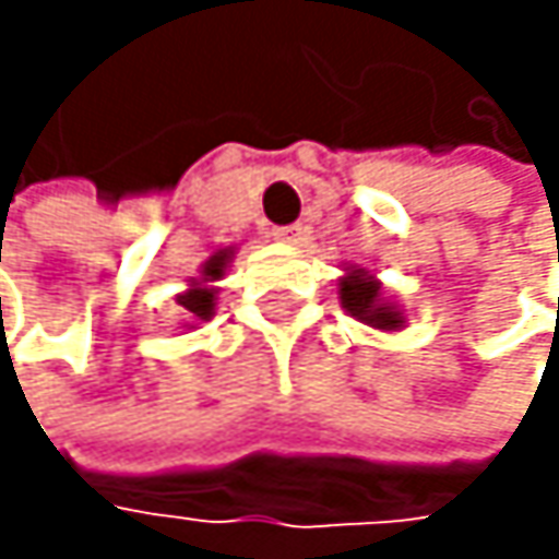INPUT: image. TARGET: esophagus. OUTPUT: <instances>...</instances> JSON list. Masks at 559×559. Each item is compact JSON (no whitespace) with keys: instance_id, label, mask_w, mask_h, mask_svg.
I'll use <instances>...</instances> for the list:
<instances>
[{"instance_id":"obj_1","label":"esophagus","mask_w":559,"mask_h":559,"mask_svg":"<svg viewBox=\"0 0 559 559\" xmlns=\"http://www.w3.org/2000/svg\"><path fill=\"white\" fill-rule=\"evenodd\" d=\"M274 238L282 241V245H301V241H305V227H301V224L277 227V230H274Z\"/></svg>"}]
</instances>
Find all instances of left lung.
I'll use <instances>...</instances> for the list:
<instances>
[{"label":"left lung","mask_w":559,"mask_h":559,"mask_svg":"<svg viewBox=\"0 0 559 559\" xmlns=\"http://www.w3.org/2000/svg\"><path fill=\"white\" fill-rule=\"evenodd\" d=\"M338 298L342 308L361 321V325L379 329V332H399L405 329V314L402 308L382 292V282L376 274H369L358 264H348L345 274L338 277Z\"/></svg>","instance_id":"1"}]
</instances>
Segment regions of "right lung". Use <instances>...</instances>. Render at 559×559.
<instances>
[{
    "mask_svg": "<svg viewBox=\"0 0 559 559\" xmlns=\"http://www.w3.org/2000/svg\"><path fill=\"white\" fill-rule=\"evenodd\" d=\"M230 261H234V248L214 251L201 264V277H190V288L177 295V305L190 318V329H194L198 321H211L214 318V308H217V282L224 277V271L230 267Z\"/></svg>",
    "mask_w": 559,
    "mask_h": 559,
    "instance_id": "obj_1",
    "label": "right lung"
}]
</instances>
